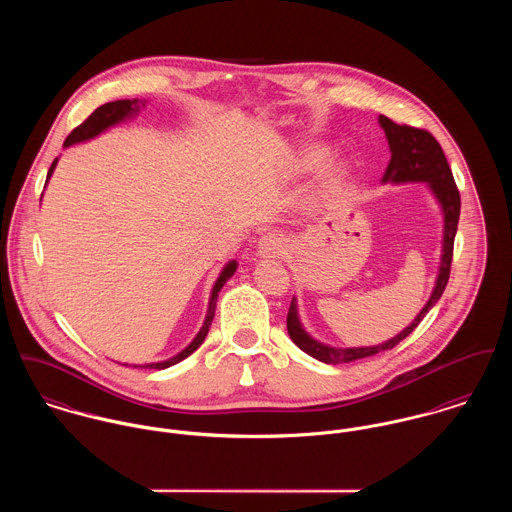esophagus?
<instances>
[{"instance_id": "1", "label": "esophagus", "mask_w": 512, "mask_h": 512, "mask_svg": "<svg viewBox=\"0 0 512 512\" xmlns=\"http://www.w3.org/2000/svg\"><path fill=\"white\" fill-rule=\"evenodd\" d=\"M286 240L278 234H264L260 240H258V256L260 258H280L286 254Z\"/></svg>"}]
</instances>
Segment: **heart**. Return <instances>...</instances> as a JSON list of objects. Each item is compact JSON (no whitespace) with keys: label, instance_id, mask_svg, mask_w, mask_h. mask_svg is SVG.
Instances as JSON below:
<instances>
[{"label":"heart","instance_id":"heart-1","mask_svg":"<svg viewBox=\"0 0 512 512\" xmlns=\"http://www.w3.org/2000/svg\"><path fill=\"white\" fill-rule=\"evenodd\" d=\"M323 155H325L323 149H311V151L307 153V159H305V161H307L309 165H315V163H319V161L323 159Z\"/></svg>","mask_w":512,"mask_h":512}]
</instances>
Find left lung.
Instances as JSON below:
<instances>
[{"mask_svg": "<svg viewBox=\"0 0 512 512\" xmlns=\"http://www.w3.org/2000/svg\"><path fill=\"white\" fill-rule=\"evenodd\" d=\"M378 124L384 130V136L390 147V161L382 175V183L402 185V183H428V189L432 191L434 199L438 201L443 219V236H441V256H439L438 278L434 284V290L422 311L414 317V321L404 327L398 335L392 339L372 345V347H331L317 339H313L301 325L299 311H297V299L293 297L290 311H288V333L293 343L307 353L309 357L325 363V365H343L361 361L366 357H372L382 351H390L400 341H404L426 317V313L436 305L441 293L447 286L449 270H451V258H453V240L457 232L459 211H461V199L459 191L453 181V173L449 169V163L445 159V153L438 144V140L426 132L412 126H400L392 122L386 116H378Z\"/></svg>", "mask_w": 512, "mask_h": 512, "instance_id": "obj_1", "label": "left lung"}]
</instances>
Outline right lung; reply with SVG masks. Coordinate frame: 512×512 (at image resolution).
<instances>
[{"mask_svg":"<svg viewBox=\"0 0 512 512\" xmlns=\"http://www.w3.org/2000/svg\"><path fill=\"white\" fill-rule=\"evenodd\" d=\"M142 108H146V100H138V98H134V100H116V102H108V104L96 108L78 128H74L73 132L69 134V138L65 140V147L90 142V140L98 138L100 134H104L106 130H110V128H114V126H118V124H122V122H126V120H134V118L140 114ZM57 163H59V157L53 161V165H51V169H49V173H47V183H49V179H51V175H53ZM236 268H238V262H236V260H230V262H226L224 268L220 270L219 278H217V282H215V286H213V290H211L205 321H203L199 333L195 335V339H193L183 351H179L177 355H173V357L167 359V361L134 366H136V368H157V370H163V368L177 365V363H181L183 359H187L189 355H193V353L203 345V341H205V337H207V333H209V327H211L213 317H215V309H217V299H219L220 290H222V286L234 276Z\"/></svg>","mask_w":512,"mask_h":512,"instance_id":"add662e5","label":"right lung"}]
</instances>
